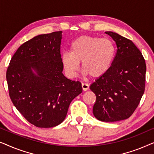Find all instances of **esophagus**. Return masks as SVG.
<instances>
[{"label": "esophagus", "instance_id": "obj_1", "mask_svg": "<svg viewBox=\"0 0 154 154\" xmlns=\"http://www.w3.org/2000/svg\"><path fill=\"white\" fill-rule=\"evenodd\" d=\"M82 88H83V91H87L89 89V85L87 83H82Z\"/></svg>", "mask_w": 154, "mask_h": 154}]
</instances>
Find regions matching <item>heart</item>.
Wrapping results in <instances>:
<instances>
[{"label":"heart","instance_id":"b5f03b06","mask_svg":"<svg viewBox=\"0 0 154 154\" xmlns=\"http://www.w3.org/2000/svg\"><path fill=\"white\" fill-rule=\"evenodd\" d=\"M115 54L114 43L109 38L82 35L71 43V52L62 54V62L69 77L77 75L82 62L84 74L99 78L110 69Z\"/></svg>","mask_w":154,"mask_h":154}]
</instances>
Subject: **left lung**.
Here are the masks:
<instances>
[{
	"label": "left lung",
	"instance_id": "1",
	"mask_svg": "<svg viewBox=\"0 0 154 154\" xmlns=\"http://www.w3.org/2000/svg\"><path fill=\"white\" fill-rule=\"evenodd\" d=\"M117 51L107 72L90 86L95 94L93 114L99 121L116 122L127 119L135 110L145 88L146 63L142 52L126 38L112 31Z\"/></svg>",
	"mask_w": 154,
	"mask_h": 154
}]
</instances>
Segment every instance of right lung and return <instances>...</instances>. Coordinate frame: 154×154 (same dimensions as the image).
I'll list each match as a JSON object with an SVG mask.
<instances>
[{
    "mask_svg": "<svg viewBox=\"0 0 154 154\" xmlns=\"http://www.w3.org/2000/svg\"><path fill=\"white\" fill-rule=\"evenodd\" d=\"M62 33L41 34L25 42L12 56L6 73L14 106L38 128L62 123L71 101L83 91L79 81L62 73Z\"/></svg>",
    "mask_w": 154,
    "mask_h": 154,
    "instance_id": "1",
    "label": "right lung"
}]
</instances>
